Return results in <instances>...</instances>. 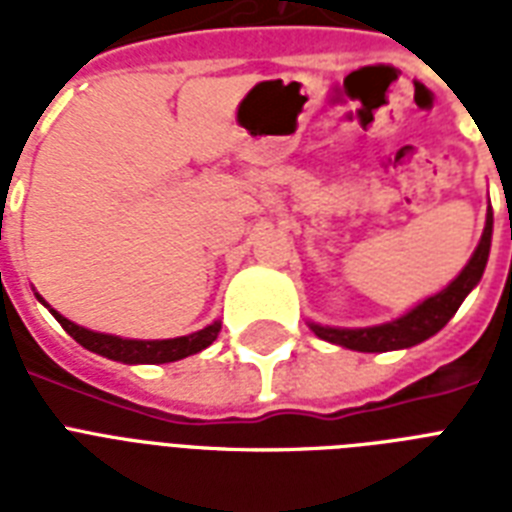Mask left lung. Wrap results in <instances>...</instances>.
Returning a JSON list of instances; mask_svg holds the SVG:
<instances>
[{
    "instance_id": "left-lung-1",
    "label": "left lung",
    "mask_w": 512,
    "mask_h": 512,
    "mask_svg": "<svg viewBox=\"0 0 512 512\" xmlns=\"http://www.w3.org/2000/svg\"><path fill=\"white\" fill-rule=\"evenodd\" d=\"M492 209L486 212V228L481 233L476 252L468 260V265L462 268L460 276L441 289L438 295L422 300L420 305H414L412 311L404 313L401 319L388 321V324H377V327H364V329H340V327H321V324H311L316 337L327 342H335L342 348L361 350V353H385V350H401L412 348L417 342L428 340L436 332L449 324L462 300L473 292L481 276H484L486 260H489V249H492Z\"/></svg>"
}]
</instances>
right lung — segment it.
I'll use <instances>...</instances> for the list:
<instances>
[{"label": "right lung", "mask_w": 512, "mask_h": 512, "mask_svg": "<svg viewBox=\"0 0 512 512\" xmlns=\"http://www.w3.org/2000/svg\"><path fill=\"white\" fill-rule=\"evenodd\" d=\"M50 313L82 348L92 350L98 356L111 358V361H122V364H170V361H180V358L199 353L207 345H212L217 340V335H220V321H215V324L193 332V335L172 337V340H127V337L103 335V332H92V329L79 327V324L68 321L66 316H60L52 308Z\"/></svg>", "instance_id": "1"}]
</instances>
